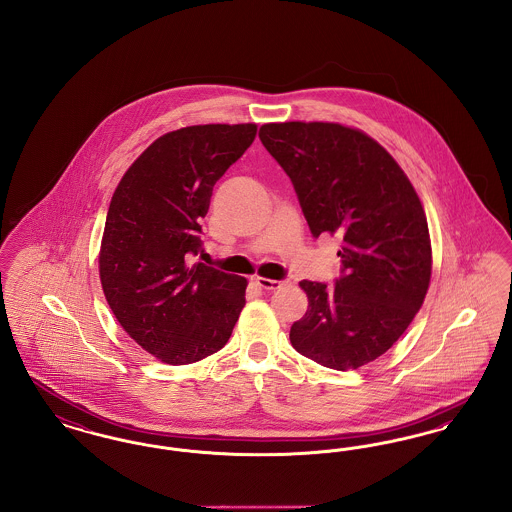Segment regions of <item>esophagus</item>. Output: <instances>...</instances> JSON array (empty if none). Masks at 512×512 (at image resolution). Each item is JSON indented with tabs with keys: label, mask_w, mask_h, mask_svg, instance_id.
<instances>
[{
	"label": "esophagus",
	"mask_w": 512,
	"mask_h": 512,
	"mask_svg": "<svg viewBox=\"0 0 512 512\" xmlns=\"http://www.w3.org/2000/svg\"><path fill=\"white\" fill-rule=\"evenodd\" d=\"M255 284H257L259 288H263V290H278V288H282L286 282H284V280H268V278L257 276V278H255Z\"/></svg>",
	"instance_id": "1"
}]
</instances>
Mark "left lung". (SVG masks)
Instances as JSON below:
<instances>
[{"instance_id": "left-lung-1", "label": "left lung", "mask_w": 512, "mask_h": 512, "mask_svg": "<svg viewBox=\"0 0 512 512\" xmlns=\"http://www.w3.org/2000/svg\"><path fill=\"white\" fill-rule=\"evenodd\" d=\"M259 138L292 180L311 234L341 238L334 286L303 280L297 353L349 370L384 355L420 311L432 276L422 203L407 174L365 132L336 122H270Z\"/></svg>"}]
</instances>
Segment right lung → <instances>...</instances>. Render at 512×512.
Returning a JSON list of instances; mask_svg holds the SVG:
<instances>
[{
	"instance_id": "obj_1",
	"label": "right lung",
	"mask_w": 512,
	"mask_h": 512,
	"mask_svg": "<svg viewBox=\"0 0 512 512\" xmlns=\"http://www.w3.org/2000/svg\"><path fill=\"white\" fill-rule=\"evenodd\" d=\"M257 124H199L157 138L124 172L105 220L99 278L124 332L167 365L226 345L247 280L192 263L213 186L253 144Z\"/></svg>"
}]
</instances>
